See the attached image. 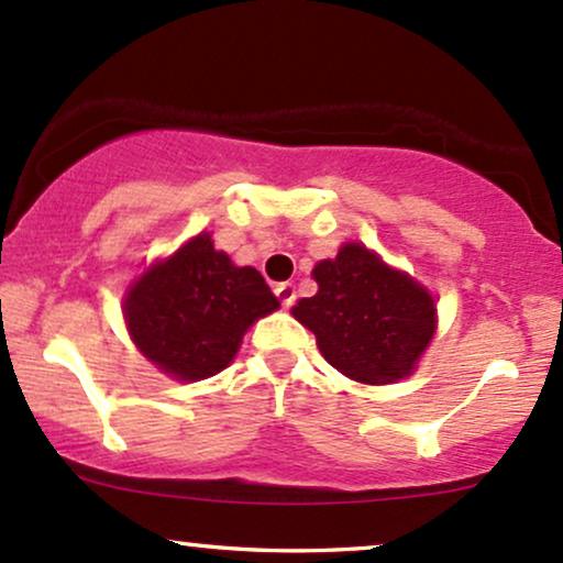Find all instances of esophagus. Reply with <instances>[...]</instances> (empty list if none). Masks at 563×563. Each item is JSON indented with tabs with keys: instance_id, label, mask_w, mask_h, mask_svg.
I'll return each instance as SVG.
<instances>
[{
	"instance_id": "obj_1",
	"label": "esophagus",
	"mask_w": 563,
	"mask_h": 563,
	"mask_svg": "<svg viewBox=\"0 0 563 563\" xmlns=\"http://www.w3.org/2000/svg\"><path fill=\"white\" fill-rule=\"evenodd\" d=\"M275 296L277 299H280V303L283 307H290V303H294V299H296V294H294V286H290V283H277L275 286Z\"/></svg>"
}]
</instances>
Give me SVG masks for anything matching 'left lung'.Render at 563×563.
I'll use <instances>...</instances> for the list:
<instances>
[{
  "label": "left lung",
  "instance_id": "8db88e82",
  "mask_svg": "<svg viewBox=\"0 0 563 563\" xmlns=\"http://www.w3.org/2000/svg\"><path fill=\"white\" fill-rule=\"evenodd\" d=\"M318 294L290 309L314 333L322 357L360 384L410 376L437 331L434 296L363 243L314 264Z\"/></svg>",
  "mask_w": 563,
  "mask_h": 563
}]
</instances>
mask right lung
I'll return each mask as SVG.
<instances>
[{
  "instance_id": "add662e5",
  "label": "right lung",
  "mask_w": 563,
  "mask_h": 563,
  "mask_svg": "<svg viewBox=\"0 0 563 563\" xmlns=\"http://www.w3.org/2000/svg\"><path fill=\"white\" fill-rule=\"evenodd\" d=\"M280 307L254 267H235L209 232L190 238L132 283L124 320L137 349L166 376H217L241 349L243 333Z\"/></svg>"
}]
</instances>
